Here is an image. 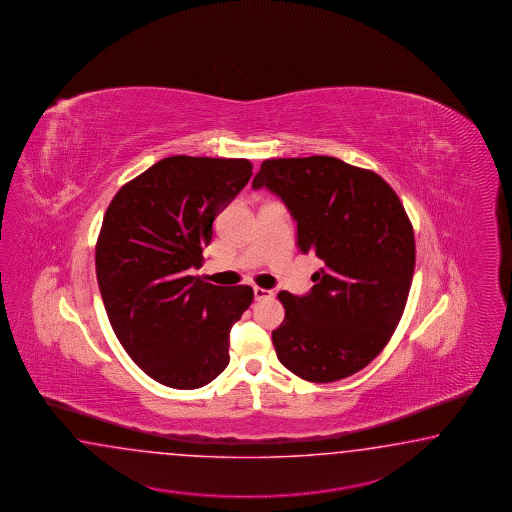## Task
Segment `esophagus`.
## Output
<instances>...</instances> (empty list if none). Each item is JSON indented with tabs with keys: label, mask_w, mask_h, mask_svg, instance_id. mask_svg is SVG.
<instances>
[{
	"label": "esophagus",
	"mask_w": 512,
	"mask_h": 512,
	"mask_svg": "<svg viewBox=\"0 0 512 512\" xmlns=\"http://www.w3.org/2000/svg\"><path fill=\"white\" fill-rule=\"evenodd\" d=\"M253 294H255V299H257V301L273 297L272 290H266V288H261V286H255V288H253Z\"/></svg>",
	"instance_id": "obj_1"
}]
</instances>
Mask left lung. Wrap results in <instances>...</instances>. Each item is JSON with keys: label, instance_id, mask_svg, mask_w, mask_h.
Listing matches in <instances>:
<instances>
[{"label": "left lung", "instance_id": "1", "mask_svg": "<svg viewBox=\"0 0 512 512\" xmlns=\"http://www.w3.org/2000/svg\"><path fill=\"white\" fill-rule=\"evenodd\" d=\"M251 187L283 200L299 250L323 262L307 296L279 292V362L316 384L358 373L386 347L408 301L415 237L404 205L376 172L330 156L266 159Z\"/></svg>", "mask_w": 512, "mask_h": 512}]
</instances>
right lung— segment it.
<instances>
[{
	"instance_id": "obj_1",
	"label": "right lung",
	"mask_w": 512,
	"mask_h": 512,
	"mask_svg": "<svg viewBox=\"0 0 512 512\" xmlns=\"http://www.w3.org/2000/svg\"><path fill=\"white\" fill-rule=\"evenodd\" d=\"M251 174L248 159L171 156L125 183L106 209L95 248L104 308L128 356L163 386L196 389L228 367L229 330L253 290L189 272Z\"/></svg>"
}]
</instances>
